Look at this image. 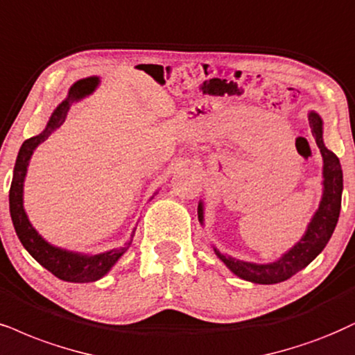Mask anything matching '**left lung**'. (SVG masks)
I'll return each instance as SVG.
<instances>
[{"mask_svg":"<svg viewBox=\"0 0 355 355\" xmlns=\"http://www.w3.org/2000/svg\"><path fill=\"white\" fill-rule=\"evenodd\" d=\"M308 118L314 138H316V144L322 155V161H324V166H322V178H324L322 186H324V189H322L321 204H319L316 214H314L311 222H309L306 234L282 258H278L273 263L265 265L237 260V258L224 255L217 248H214L216 255L224 261L227 268L232 273L237 275L239 278L247 279V282L258 284H273L291 278L300 270L306 268L319 253L324 250L332 232L336 229V224H338L340 212V196H343V169H340L339 157L327 150L324 146V141H322L321 116L318 113L311 112ZM198 214L200 224H204L202 202H199Z\"/></svg>","mask_w":355,"mask_h":355,"instance_id":"1","label":"left lung"}]
</instances>
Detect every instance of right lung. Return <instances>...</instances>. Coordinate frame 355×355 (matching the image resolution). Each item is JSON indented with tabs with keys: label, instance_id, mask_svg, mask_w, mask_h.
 Wrapping results in <instances>:
<instances>
[{
	"label": "right lung",
	"instance_id": "obj_1",
	"mask_svg": "<svg viewBox=\"0 0 355 355\" xmlns=\"http://www.w3.org/2000/svg\"><path fill=\"white\" fill-rule=\"evenodd\" d=\"M97 85V77L82 78V80L76 82V84L71 87V90H69L67 98H65L51 115L42 133H39L37 137L26 139L23 146H21L19 153H17V159L15 164V173H12V182L10 189V212L17 239L21 240V243H23L26 250L31 253V257L36 261H39L44 268L49 270L57 278L71 283L97 282V279L105 277V275L110 271L112 266L116 263L118 258L128 250L131 240L125 245V247L115 248V250L105 253H98V255H82V253L69 252L64 250V248L54 247V245L46 242V240L37 234L36 229L31 225L23 205V186L26 171H28L29 159L31 156H33L34 150L51 137L52 131H55L64 123L71 105L73 102H77V100L90 95Z\"/></svg>",
	"mask_w": 355,
	"mask_h": 355
}]
</instances>
